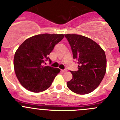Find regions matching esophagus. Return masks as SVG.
<instances>
[{
  "instance_id": "esophagus-1",
  "label": "esophagus",
  "mask_w": 120,
  "mask_h": 120,
  "mask_svg": "<svg viewBox=\"0 0 120 120\" xmlns=\"http://www.w3.org/2000/svg\"><path fill=\"white\" fill-rule=\"evenodd\" d=\"M66 71H67L66 70H61V72H62V73H65V72Z\"/></svg>"
}]
</instances>
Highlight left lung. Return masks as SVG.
I'll list each match as a JSON object with an SVG mask.
<instances>
[{"instance_id":"left-lung-1","label":"left lung","mask_w":120,"mask_h":120,"mask_svg":"<svg viewBox=\"0 0 120 120\" xmlns=\"http://www.w3.org/2000/svg\"><path fill=\"white\" fill-rule=\"evenodd\" d=\"M77 61L78 70L70 71L72 79L67 83L70 90L78 94L91 93L98 87L106 71L105 52L91 39L77 34H65Z\"/></svg>"}]
</instances>
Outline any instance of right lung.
<instances>
[{
    "label": "right lung",
    "instance_id": "right-lung-1",
    "mask_svg": "<svg viewBox=\"0 0 120 120\" xmlns=\"http://www.w3.org/2000/svg\"><path fill=\"white\" fill-rule=\"evenodd\" d=\"M64 34H39L26 39L17 49L14 58V67L18 80L26 90L40 93L50 86L60 72L58 68L44 66L50 60L49 55Z\"/></svg>",
    "mask_w": 120,
    "mask_h": 120
}]
</instances>
